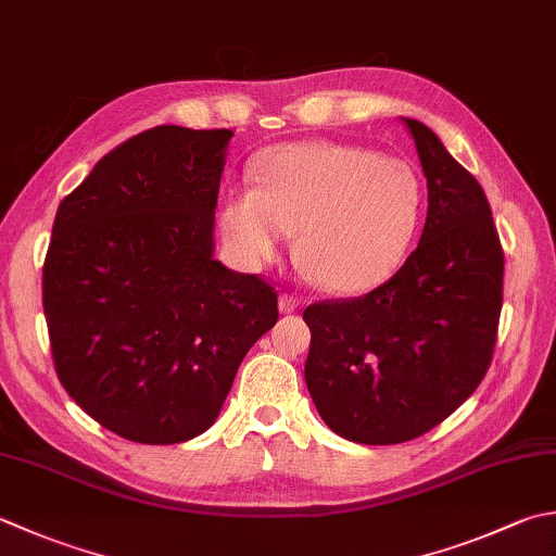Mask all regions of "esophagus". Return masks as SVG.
<instances>
[{"label": "esophagus", "instance_id": "esophagus-1", "mask_svg": "<svg viewBox=\"0 0 556 556\" xmlns=\"http://www.w3.org/2000/svg\"><path fill=\"white\" fill-rule=\"evenodd\" d=\"M301 306V299L293 296V293H281L279 296V311L281 313H293Z\"/></svg>", "mask_w": 556, "mask_h": 556}]
</instances>
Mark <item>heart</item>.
Wrapping results in <instances>:
<instances>
[{
  "label": "heart",
  "mask_w": 556,
  "mask_h": 556,
  "mask_svg": "<svg viewBox=\"0 0 556 556\" xmlns=\"http://www.w3.org/2000/svg\"><path fill=\"white\" fill-rule=\"evenodd\" d=\"M255 185L222 200L226 245L250 269L275 263L299 228L296 255L320 287L358 293L402 265L421 216V185L405 161L334 141L267 149Z\"/></svg>",
  "instance_id": "obj_1"
}]
</instances>
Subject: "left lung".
<instances>
[{
  "mask_svg": "<svg viewBox=\"0 0 556 556\" xmlns=\"http://www.w3.org/2000/svg\"><path fill=\"white\" fill-rule=\"evenodd\" d=\"M427 176L419 245L356 299L311 303L306 386L323 421L354 443H405L482 383L504 301V248L482 185L419 119L405 117Z\"/></svg>",
  "mask_w": 556,
  "mask_h": 556,
  "instance_id": "8db88e82",
  "label": "left lung"
}]
</instances>
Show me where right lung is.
<instances>
[{
    "label": "right lung",
    "mask_w": 556,
    "mask_h": 556,
    "mask_svg": "<svg viewBox=\"0 0 556 556\" xmlns=\"http://www.w3.org/2000/svg\"><path fill=\"white\" fill-rule=\"evenodd\" d=\"M231 135L151 127L58 206L42 265L54 371L127 441L168 445L210 429L243 356L279 318L275 287L212 257Z\"/></svg>",
    "instance_id": "1"
}]
</instances>
